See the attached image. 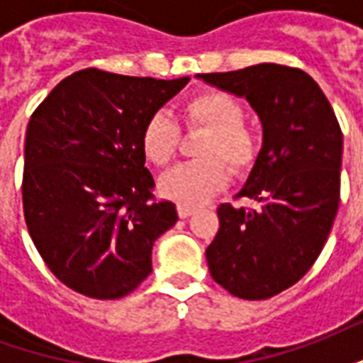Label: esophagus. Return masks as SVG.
Wrapping results in <instances>:
<instances>
[{"label": "esophagus", "instance_id": "34e87169", "mask_svg": "<svg viewBox=\"0 0 363 363\" xmlns=\"http://www.w3.org/2000/svg\"><path fill=\"white\" fill-rule=\"evenodd\" d=\"M177 210H179V216H181L182 220H184V218H189V216H192V213H194V206L179 204V208H177Z\"/></svg>", "mask_w": 363, "mask_h": 363}]
</instances>
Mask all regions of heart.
Returning <instances> with one entry per match:
<instances>
[{
  "instance_id": "b5f03b06",
  "label": "heart",
  "mask_w": 363,
  "mask_h": 363,
  "mask_svg": "<svg viewBox=\"0 0 363 363\" xmlns=\"http://www.w3.org/2000/svg\"><path fill=\"white\" fill-rule=\"evenodd\" d=\"M186 130H206L200 143V161L184 163L161 179V192L181 204L204 202L228 184L233 173L251 169L259 155V140L243 124L245 108L225 91H202L181 108ZM143 155L155 167H167L181 145V128L165 112L151 114L140 135Z\"/></svg>"
}]
</instances>
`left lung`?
<instances>
[{
    "label": "left lung",
    "mask_w": 363,
    "mask_h": 363,
    "mask_svg": "<svg viewBox=\"0 0 363 363\" xmlns=\"http://www.w3.org/2000/svg\"><path fill=\"white\" fill-rule=\"evenodd\" d=\"M200 77L245 96L264 132L237 194L255 208H218L208 268L231 296L270 299L301 280L327 243L340 202L342 130L325 93L299 67L259 64Z\"/></svg>",
    "instance_id": "1"
}]
</instances>
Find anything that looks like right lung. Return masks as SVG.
<instances>
[{
    "instance_id": "obj_1",
    "label": "right lung",
    "mask_w": 363,
    "mask_h": 363,
    "mask_svg": "<svg viewBox=\"0 0 363 363\" xmlns=\"http://www.w3.org/2000/svg\"><path fill=\"white\" fill-rule=\"evenodd\" d=\"M186 83L87 67L30 114L21 184L28 235L77 294L120 299L151 274V247L179 216L153 194L140 135Z\"/></svg>"
}]
</instances>
